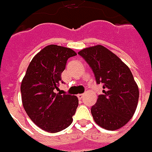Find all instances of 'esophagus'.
<instances>
[{"label": "esophagus", "mask_w": 152, "mask_h": 152, "mask_svg": "<svg viewBox=\"0 0 152 152\" xmlns=\"http://www.w3.org/2000/svg\"><path fill=\"white\" fill-rule=\"evenodd\" d=\"M77 96H78V98H79V100H81V99H83V97H84V94H79Z\"/></svg>", "instance_id": "esophagus-1"}]
</instances>
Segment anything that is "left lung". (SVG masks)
Wrapping results in <instances>:
<instances>
[{"label": "left lung", "instance_id": "obj_1", "mask_svg": "<svg viewBox=\"0 0 152 152\" xmlns=\"http://www.w3.org/2000/svg\"><path fill=\"white\" fill-rule=\"evenodd\" d=\"M92 69L97 85L103 91L91 114L97 124L116 130L131 119L137 107L139 89L130 69L119 58L102 45L85 48L78 53Z\"/></svg>", "mask_w": 152, "mask_h": 152}]
</instances>
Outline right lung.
<instances>
[{
  "mask_svg": "<svg viewBox=\"0 0 152 152\" xmlns=\"http://www.w3.org/2000/svg\"><path fill=\"white\" fill-rule=\"evenodd\" d=\"M76 55L70 48L50 45L33 58L27 68L21 84L23 106L30 119L43 130L59 132L73 122L78 98L55 91L67 59Z\"/></svg>",
  "mask_w": 152,
  "mask_h": 152,
  "instance_id": "1",
  "label": "right lung"
}]
</instances>
